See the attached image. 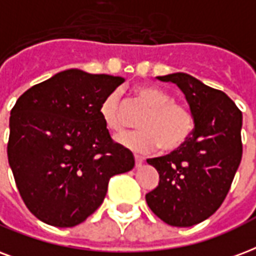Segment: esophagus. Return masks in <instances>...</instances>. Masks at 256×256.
Returning <instances> with one entry per match:
<instances>
[{"instance_id":"1","label":"esophagus","mask_w":256,"mask_h":256,"mask_svg":"<svg viewBox=\"0 0 256 256\" xmlns=\"http://www.w3.org/2000/svg\"><path fill=\"white\" fill-rule=\"evenodd\" d=\"M134 158H136V168L142 166V162H144V158H142L141 156H136Z\"/></svg>"}]
</instances>
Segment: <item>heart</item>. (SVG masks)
I'll return each instance as SVG.
<instances>
[{"instance_id":"1","label":"heart","mask_w":256,"mask_h":256,"mask_svg":"<svg viewBox=\"0 0 256 256\" xmlns=\"http://www.w3.org/2000/svg\"><path fill=\"white\" fill-rule=\"evenodd\" d=\"M138 99L149 111L140 122L141 132H124L118 142L136 153H149L157 148L173 152L185 145L194 130V116L188 107L173 102V96L156 86H138ZM100 116L108 130L118 132L124 130V118L118 91L111 92L100 106Z\"/></svg>"}]
</instances>
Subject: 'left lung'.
<instances>
[{
  "mask_svg": "<svg viewBox=\"0 0 256 256\" xmlns=\"http://www.w3.org/2000/svg\"><path fill=\"white\" fill-rule=\"evenodd\" d=\"M184 92L194 116V130L180 149L149 158L160 174L146 194L149 208L173 227H192L219 210L231 188L242 153V111L220 90L177 72L157 76Z\"/></svg>",
  "mask_w": 256,
  "mask_h": 256,
  "instance_id": "8db88e82",
  "label": "left lung"
}]
</instances>
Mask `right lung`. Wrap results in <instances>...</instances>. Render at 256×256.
<instances>
[{"instance_id": "right-lung-1", "label": "right lung", "mask_w": 256, "mask_h": 256, "mask_svg": "<svg viewBox=\"0 0 256 256\" xmlns=\"http://www.w3.org/2000/svg\"><path fill=\"white\" fill-rule=\"evenodd\" d=\"M120 76L67 70L33 86L10 111L8 160L25 206L54 227L84 222L104 200L112 176L132 170L100 116Z\"/></svg>"}]
</instances>
